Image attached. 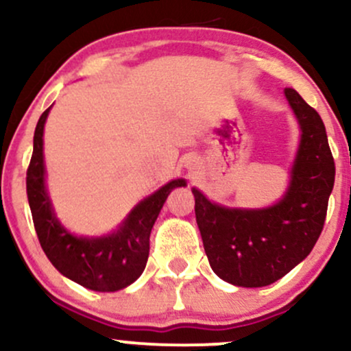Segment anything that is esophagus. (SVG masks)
Segmentation results:
<instances>
[{"mask_svg": "<svg viewBox=\"0 0 351 351\" xmlns=\"http://www.w3.org/2000/svg\"><path fill=\"white\" fill-rule=\"evenodd\" d=\"M196 165H198V162H196V160H188L186 168H188L189 171H193V170H196Z\"/></svg>", "mask_w": 351, "mask_h": 351, "instance_id": "obj_1", "label": "esophagus"}]
</instances>
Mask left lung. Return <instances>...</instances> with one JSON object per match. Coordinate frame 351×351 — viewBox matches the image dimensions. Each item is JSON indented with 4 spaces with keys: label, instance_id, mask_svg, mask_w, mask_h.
Here are the masks:
<instances>
[{
    "label": "left lung",
    "instance_id": "8db88e82",
    "mask_svg": "<svg viewBox=\"0 0 351 351\" xmlns=\"http://www.w3.org/2000/svg\"><path fill=\"white\" fill-rule=\"evenodd\" d=\"M284 94L300 127L284 196L267 208H228L193 188L209 265L237 287L272 284L308 256L324 229L335 183V163L320 115L293 88L287 87Z\"/></svg>",
    "mask_w": 351,
    "mask_h": 351
}]
</instances>
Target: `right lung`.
I'll return each instance as SVG.
<instances>
[{
	"label": "right lung",
	"instance_id": "add662e5",
	"mask_svg": "<svg viewBox=\"0 0 351 351\" xmlns=\"http://www.w3.org/2000/svg\"><path fill=\"white\" fill-rule=\"evenodd\" d=\"M51 107L34 130V147L26 175V191L38 239L51 264L67 279L97 292L128 287L142 276L150 252V232L171 189L186 186L183 178L171 180L140 201L119 229L99 237L75 236L56 217L46 189L43 135Z\"/></svg>",
	"mask_w": 351,
	"mask_h": 351
}]
</instances>
